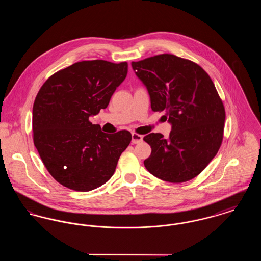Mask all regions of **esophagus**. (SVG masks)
Returning <instances> with one entry per match:
<instances>
[{
	"label": "esophagus",
	"mask_w": 261,
	"mask_h": 261,
	"mask_svg": "<svg viewBox=\"0 0 261 261\" xmlns=\"http://www.w3.org/2000/svg\"><path fill=\"white\" fill-rule=\"evenodd\" d=\"M143 141V136L136 134V133H133L132 134V143L133 144H139Z\"/></svg>",
	"instance_id": "obj_1"
}]
</instances>
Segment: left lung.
Listing matches in <instances>:
<instances>
[{
	"label": "left lung",
	"instance_id": "8db88e82",
	"mask_svg": "<svg viewBox=\"0 0 261 261\" xmlns=\"http://www.w3.org/2000/svg\"><path fill=\"white\" fill-rule=\"evenodd\" d=\"M147 88L152 112H166L168 138L150 133L149 173L171 183L198 176L216 155L223 139L225 110L208 74L197 63L163 54L131 63Z\"/></svg>",
	"mask_w": 261,
	"mask_h": 261
}]
</instances>
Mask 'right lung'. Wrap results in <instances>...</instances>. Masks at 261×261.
Instances as JSON below:
<instances>
[{
	"label": "right lung",
	"instance_id": "right-lung-1",
	"mask_svg": "<svg viewBox=\"0 0 261 261\" xmlns=\"http://www.w3.org/2000/svg\"><path fill=\"white\" fill-rule=\"evenodd\" d=\"M127 72V62H76L51 75L38 92L32 112L34 145L63 186L88 192L114 173L131 133H105L89 118L108 107Z\"/></svg>",
	"mask_w": 261,
	"mask_h": 261
}]
</instances>
